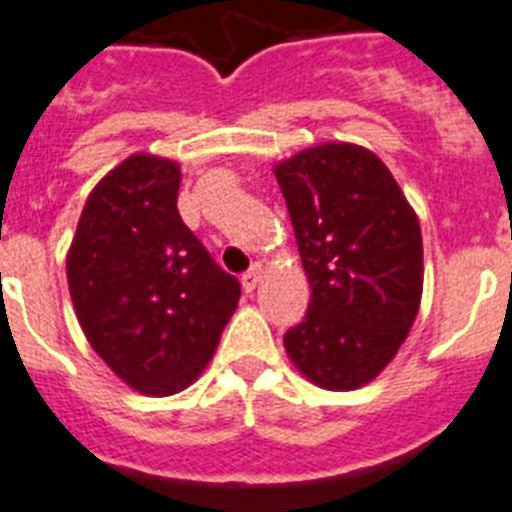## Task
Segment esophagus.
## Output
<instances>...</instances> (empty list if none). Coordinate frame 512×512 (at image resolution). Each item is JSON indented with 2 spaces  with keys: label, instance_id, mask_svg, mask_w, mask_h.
I'll list each match as a JSON object with an SVG mask.
<instances>
[{
  "label": "esophagus",
  "instance_id": "esophagus-1",
  "mask_svg": "<svg viewBox=\"0 0 512 512\" xmlns=\"http://www.w3.org/2000/svg\"><path fill=\"white\" fill-rule=\"evenodd\" d=\"M262 273H265V267H262L260 262H255V265H252L250 270H247V273L242 275V285H245V290H247V293H250V290H255L257 285H260V280H262Z\"/></svg>",
  "mask_w": 512,
  "mask_h": 512
}]
</instances>
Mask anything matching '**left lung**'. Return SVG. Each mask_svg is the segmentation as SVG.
<instances>
[{"instance_id":"left-lung-1","label":"left lung","mask_w":512,"mask_h":512,"mask_svg":"<svg viewBox=\"0 0 512 512\" xmlns=\"http://www.w3.org/2000/svg\"><path fill=\"white\" fill-rule=\"evenodd\" d=\"M311 301L285 352L311 382L354 390L388 365L418 313V216L380 158L347 142L275 165Z\"/></svg>"}]
</instances>
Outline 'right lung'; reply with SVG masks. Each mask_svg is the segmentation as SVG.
Wrapping results in <instances>:
<instances>
[{
	"instance_id": "right-lung-1",
	"label": "right lung",
	"mask_w": 512,
	"mask_h": 512,
	"mask_svg": "<svg viewBox=\"0 0 512 512\" xmlns=\"http://www.w3.org/2000/svg\"><path fill=\"white\" fill-rule=\"evenodd\" d=\"M178 186L173 160H124L91 191L66 262L89 344L147 395L199 377L242 293L183 224Z\"/></svg>"
}]
</instances>
